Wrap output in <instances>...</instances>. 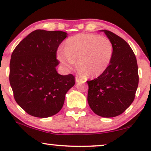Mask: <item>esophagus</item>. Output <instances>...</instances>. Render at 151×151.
Here are the masks:
<instances>
[{"mask_svg":"<svg viewBox=\"0 0 151 151\" xmlns=\"http://www.w3.org/2000/svg\"><path fill=\"white\" fill-rule=\"evenodd\" d=\"M75 80H76V82H79L80 81H81L82 79L79 77V76H76V77Z\"/></svg>","mask_w":151,"mask_h":151,"instance_id":"obj_1","label":"esophagus"}]
</instances>
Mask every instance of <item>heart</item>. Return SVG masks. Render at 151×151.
<instances>
[{
    "label": "heart",
    "mask_w": 151,
    "mask_h": 151,
    "mask_svg": "<svg viewBox=\"0 0 151 151\" xmlns=\"http://www.w3.org/2000/svg\"><path fill=\"white\" fill-rule=\"evenodd\" d=\"M57 56L66 69H71L78 60L81 71L93 77L102 74L109 67L113 56V45L106 37L80 34L68 39L65 49H58Z\"/></svg>",
    "instance_id": "b5f03b06"
}]
</instances>
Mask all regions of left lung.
Here are the masks:
<instances>
[{
	"label": "left lung",
	"mask_w": 151,
	"mask_h": 151,
	"mask_svg": "<svg viewBox=\"0 0 151 151\" xmlns=\"http://www.w3.org/2000/svg\"><path fill=\"white\" fill-rule=\"evenodd\" d=\"M104 32L113 45L112 59L107 69L96 79L87 81V100L99 116L120 115L133 102L139 82L137 60L129 45L108 30Z\"/></svg>",
	"instance_id": "obj_1"
}]
</instances>
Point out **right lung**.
I'll use <instances>...</instances> for the list:
<instances>
[{"instance_id": "right-lung-1", "label": "right lung", "mask_w": 151, "mask_h": 151, "mask_svg": "<svg viewBox=\"0 0 151 151\" xmlns=\"http://www.w3.org/2000/svg\"><path fill=\"white\" fill-rule=\"evenodd\" d=\"M67 35L61 31L35 30L12 53L9 82L14 99L32 116L45 118L58 113L66 93L75 84L73 75L62 76L56 71V51Z\"/></svg>"}]
</instances>
